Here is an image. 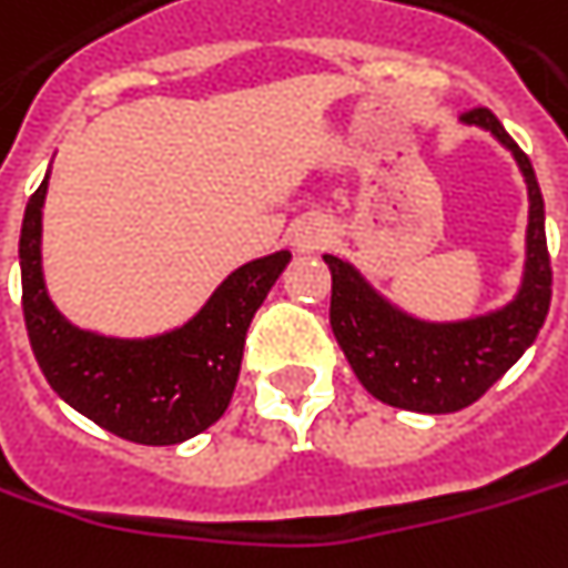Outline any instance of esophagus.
<instances>
[{"label": "esophagus", "instance_id": "obj_1", "mask_svg": "<svg viewBox=\"0 0 568 568\" xmlns=\"http://www.w3.org/2000/svg\"><path fill=\"white\" fill-rule=\"evenodd\" d=\"M326 236L328 230L323 223H300L297 233H294V242H297V248L310 252V248H320L326 242Z\"/></svg>", "mask_w": 568, "mask_h": 568}]
</instances>
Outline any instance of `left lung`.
<instances>
[{
	"label": "left lung",
	"instance_id": "obj_1",
	"mask_svg": "<svg viewBox=\"0 0 568 568\" xmlns=\"http://www.w3.org/2000/svg\"><path fill=\"white\" fill-rule=\"evenodd\" d=\"M464 124L489 130L525 175L530 211L525 274L515 297L469 320L432 323L389 303L352 262L323 255L332 271L328 323L335 342L364 389L396 409L428 415L467 409L534 345L550 310L554 271L544 230V194L534 165L489 108L467 111Z\"/></svg>",
	"mask_w": 568,
	"mask_h": 568
}]
</instances>
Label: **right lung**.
Returning a JSON list of instances; mask_svg holds the SVG:
<instances>
[{"label":"right lung","instance_id":"obj_1","mask_svg":"<svg viewBox=\"0 0 568 568\" xmlns=\"http://www.w3.org/2000/svg\"><path fill=\"white\" fill-rule=\"evenodd\" d=\"M47 182L50 172L24 207L18 240L24 326L47 383L72 409L133 444L162 447L207 432L233 399L248 323L287 268L291 252H271L226 274L182 326L146 338L101 335L72 326L47 294Z\"/></svg>","mask_w":568,"mask_h":568}]
</instances>
